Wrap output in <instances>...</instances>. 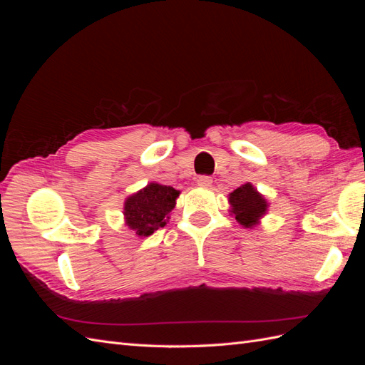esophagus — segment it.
I'll return each instance as SVG.
<instances>
[{"label": "esophagus", "instance_id": "34e87169", "mask_svg": "<svg viewBox=\"0 0 365 365\" xmlns=\"http://www.w3.org/2000/svg\"><path fill=\"white\" fill-rule=\"evenodd\" d=\"M197 184L202 185V187H210V185L213 184L212 176H207V175H202V176H200V178H197Z\"/></svg>", "mask_w": 365, "mask_h": 365}]
</instances>
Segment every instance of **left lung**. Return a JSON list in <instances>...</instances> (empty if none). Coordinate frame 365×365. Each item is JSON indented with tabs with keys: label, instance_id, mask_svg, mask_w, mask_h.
Here are the masks:
<instances>
[{
	"label": "left lung",
	"instance_id": "8db88e82",
	"mask_svg": "<svg viewBox=\"0 0 365 365\" xmlns=\"http://www.w3.org/2000/svg\"><path fill=\"white\" fill-rule=\"evenodd\" d=\"M228 202L231 205L230 213L245 228L256 227L268 210V201L257 189H254L251 182L242 184L233 193H230Z\"/></svg>",
	"mask_w": 365,
	"mask_h": 365
}]
</instances>
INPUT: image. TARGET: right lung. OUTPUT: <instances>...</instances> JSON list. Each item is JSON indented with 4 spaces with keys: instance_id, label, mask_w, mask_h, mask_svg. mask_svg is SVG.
Returning <instances> with one entry per match:
<instances>
[{
    "instance_id": "right-lung-1",
    "label": "right lung",
    "mask_w": 365,
    "mask_h": 365,
    "mask_svg": "<svg viewBox=\"0 0 365 365\" xmlns=\"http://www.w3.org/2000/svg\"><path fill=\"white\" fill-rule=\"evenodd\" d=\"M180 190L170 185L149 182L145 189L130 195L125 201V222L140 237H148L168 222Z\"/></svg>"
}]
</instances>
